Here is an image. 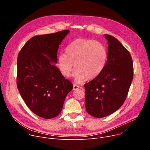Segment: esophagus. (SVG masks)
<instances>
[{
    "mask_svg": "<svg viewBox=\"0 0 150 150\" xmlns=\"http://www.w3.org/2000/svg\"><path fill=\"white\" fill-rule=\"evenodd\" d=\"M79 88H81L80 86H79V85H76V84H74V86H73V90H76Z\"/></svg>",
    "mask_w": 150,
    "mask_h": 150,
    "instance_id": "34e87169",
    "label": "esophagus"
}]
</instances>
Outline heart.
Here are the masks:
<instances>
[{"label":"heart","mask_w":150,"mask_h":150,"mask_svg":"<svg viewBox=\"0 0 150 150\" xmlns=\"http://www.w3.org/2000/svg\"><path fill=\"white\" fill-rule=\"evenodd\" d=\"M108 57V50L101 42L92 39L79 38L72 41L66 48V54L57 58V65L62 74L70 76L74 67L73 76L76 83L86 78L97 77L104 69Z\"/></svg>","instance_id":"heart-1"}]
</instances>
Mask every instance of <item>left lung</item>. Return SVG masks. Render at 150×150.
Instances as JSON below:
<instances>
[{"label": "left lung", "instance_id": "1", "mask_svg": "<svg viewBox=\"0 0 150 150\" xmlns=\"http://www.w3.org/2000/svg\"><path fill=\"white\" fill-rule=\"evenodd\" d=\"M108 40V57L103 71L85 83V109L91 116L101 118L117 110L125 102L134 76L132 57L115 37Z\"/></svg>", "mask_w": 150, "mask_h": 150}]
</instances>
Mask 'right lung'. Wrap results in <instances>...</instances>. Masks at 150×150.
<instances>
[{"instance_id": "add662e5", "label": "right lung", "mask_w": 150, "mask_h": 150, "mask_svg": "<svg viewBox=\"0 0 150 150\" xmlns=\"http://www.w3.org/2000/svg\"><path fill=\"white\" fill-rule=\"evenodd\" d=\"M69 32L63 30L34 36L18 56V91L28 108L42 118L59 115L67 94L73 88L71 82L53 63L57 62L59 45Z\"/></svg>"}]
</instances>
